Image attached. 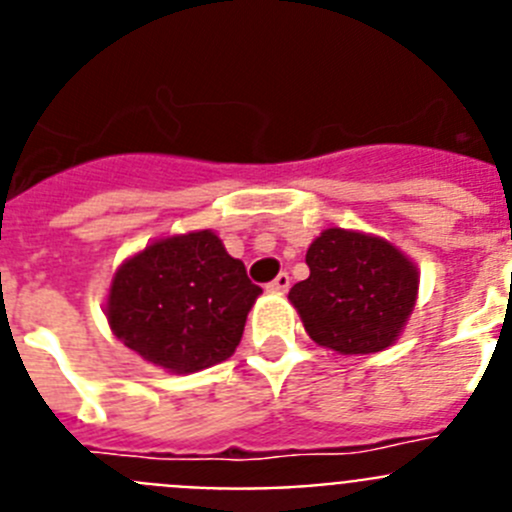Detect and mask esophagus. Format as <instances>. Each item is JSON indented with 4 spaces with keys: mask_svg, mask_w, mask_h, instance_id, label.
<instances>
[{
    "mask_svg": "<svg viewBox=\"0 0 512 512\" xmlns=\"http://www.w3.org/2000/svg\"><path fill=\"white\" fill-rule=\"evenodd\" d=\"M287 289H289V274H284V271L274 279V282L266 284V292H274V295H284Z\"/></svg>",
    "mask_w": 512,
    "mask_h": 512,
    "instance_id": "obj_1",
    "label": "esophagus"
}]
</instances>
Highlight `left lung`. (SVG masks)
<instances>
[{
  "instance_id": "8db88e82",
  "label": "left lung",
  "mask_w": 512,
  "mask_h": 512,
  "mask_svg": "<svg viewBox=\"0 0 512 512\" xmlns=\"http://www.w3.org/2000/svg\"><path fill=\"white\" fill-rule=\"evenodd\" d=\"M310 277L289 289L307 336L343 356H366L400 338L418 300L420 271L379 235L328 228L305 256Z\"/></svg>"
}]
</instances>
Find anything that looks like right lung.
Wrapping results in <instances>:
<instances>
[{"instance_id": "right-lung-1", "label": "right lung", "mask_w": 512, "mask_h": 512, "mask_svg": "<svg viewBox=\"0 0 512 512\" xmlns=\"http://www.w3.org/2000/svg\"><path fill=\"white\" fill-rule=\"evenodd\" d=\"M261 287L215 230L166 235L112 274L104 315L117 341L171 374L230 359Z\"/></svg>"}]
</instances>
